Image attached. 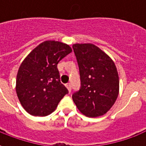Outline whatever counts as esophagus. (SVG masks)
Instances as JSON below:
<instances>
[{"instance_id":"1","label":"esophagus","mask_w":146,"mask_h":146,"mask_svg":"<svg viewBox=\"0 0 146 146\" xmlns=\"http://www.w3.org/2000/svg\"><path fill=\"white\" fill-rule=\"evenodd\" d=\"M66 88L68 89V91H69V93L71 92V84H70V83H68L66 84Z\"/></svg>"}]
</instances>
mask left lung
Listing matches in <instances>:
<instances>
[{
  "label": "left lung",
  "mask_w": 146,
  "mask_h": 146,
  "mask_svg": "<svg viewBox=\"0 0 146 146\" xmlns=\"http://www.w3.org/2000/svg\"><path fill=\"white\" fill-rule=\"evenodd\" d=\"M80 88L72 96L77 109L88 117L104 115L119 95V76L114 62L93 44H74Z\"/></svg>",
  "instance_id": "1"
}]
</instances>
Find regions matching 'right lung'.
Wrapping results in <instances>:
<instances>
[{"label": "right lung", "instance_id": "1", "mask_svg": "<svg viewBox=\"0 0 146 146\" xmlns=\"http://www.w3.org/2000/svg\"><path fill=\"white\" fill-rule=\"evenodd\" d=\"M70 52L72 48L66 44L46 40L23 61L16 76L15 90L22 106L30 115L51 114L68 94L60 82L57 65Z\"/></svg>", "mask_w": 146, "mask_h": 146}]
</instances>
